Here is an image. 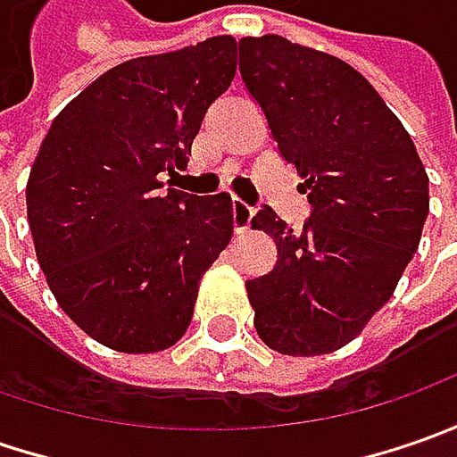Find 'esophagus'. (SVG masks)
I'll use <instances>...</instances> for the list:
<instances>
[{
  "label": "esophagus",
  "instance_id": "esophagus-1",
  "mask_svg": "<svg viewBox=\"0 0 457 457\" xmlns=\"http://www.w3.org/2000/svg\"><path fill=\"white\" fill-rule=\"evenodd\" d=\"M252 216H254V208L249 203H244L241 198L231 201V219H234V234H246L249 226H252Z\"/></svg>",
  "mask_w": 457,
  "mask_h": 457
}]
</instances>
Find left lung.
<instances>
[{
  "mask_svg": "<svg viewBox=\"0 0 457 457\" xmlns=\"http://www.w3.org/2000/svg\"><path fill=\"white\" fill-rule=\"evenodd\" d=\"M238 71L312 213L303 231L272 208L252 228L277 246L272 272L246 282L259 338L285 356L351 343L420 246L428 172L407 129L356 68L279 35L241 37Z\"/></svg>",
  "mask_w": 457,
  "mask_h": 457,
  "instance_id": "obj_1",
  "label": "left lung"
}]
</instances>
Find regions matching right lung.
<instances>
[{
  "label": "right lung",
  "mask_w": 457,
  "mask_h": 457,
  "mask_svg": "<svg viewBox=\"0 0 457 457\" xmlns=\"http://www.w3.org/2000/svg\"><path fill=\"white\" fill-rule=\"evenodd\" d=\"M237 76L216 35L106 71L45 134L27 220L47 287L94 341L157 353L183 338L201 277L234 234L231 195L162 190L185 165L205 109Z\"/></svg>",
  "instance_id": "1"
}]
</instances>
